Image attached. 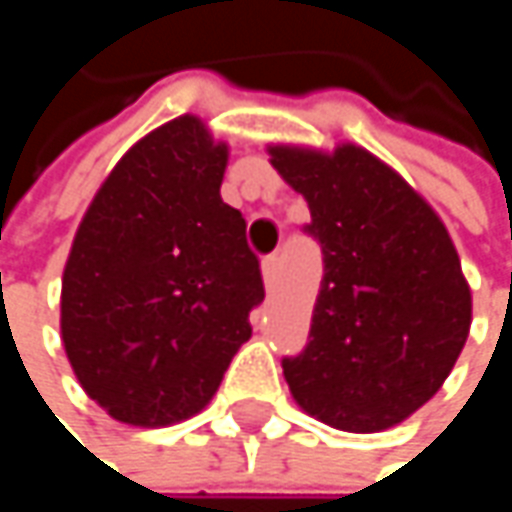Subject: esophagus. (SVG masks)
Instances as JSON below:
<instances>
[{"label": "esophagus", "mask_w": 512, "mask_h": 512, "mask_svg": "<svg viewBox=\"0 0 512 512\" xmlns=\"http://www.w3.org/2000/svg\"><path fill=\"white\" fill-rule=\"evenodd\" d=\"M278 263H281V257L278 255L263 257L260 269H263V281H266V287H272V284H275V278H278Z\"/></svg>", "instance_id": "1"}]
</instances>
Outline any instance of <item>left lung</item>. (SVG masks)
I'll return each mask as SVG.
<instances>
[{
	"mask_svg": "<svg viewBox=\"0 0 512 512\" xmlns=\"http://www.w3.org/2000/svg\"><path fill=\"white\" fill-rule=\"evenodd\" d=\"M311 210L323 281L308 347L284 358L293 400L344 433H382L451 376L471 329V287L439 213L379 156L269 145Z\"/></svg>",
	"mask_w": 512,
	"mask_h": 512,
	"instance_id": "8db88e82",
	"label": "left lung"
}]
</instances>
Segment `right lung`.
I'll return each instance as SVG.
<instances>
[{
	"instance_id": "add662e5",
	"label": "right lung",
	"mask_w": 512,
	"mask_h": 512,
	"mask_svg": "<svg viewBox=\"0 0 512 512\" xmlns=\"http://www.w3.org/2000/svg\"><path fill=\"white\" fill-rule=\"evenodd\" d=\"M228 145L195 115L139 139L88 204L61 275V344L115 421L201 412L263 302L246 219L222 201Z\"/></svg>"
}]
</instances>
